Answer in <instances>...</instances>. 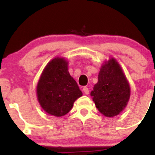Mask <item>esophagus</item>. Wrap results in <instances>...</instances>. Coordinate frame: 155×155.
Segmentation results:
<instances>
[{
    "label": "esophagus",
    "mask_w": 155,
    "mask_h": 155,
    "mask_svg": "<svg viewBox=\"0 0 155 155\" xmlns=\"http://www.w3.org/2000/svg\"><path fill=\"white\" fill-rule=\"evenodd\" d=\"M83 92H84V94H86V95H88V94L90 93V90H89V89L87 87H84Z\"/></svg>",
    "instance_id": "34e87169"
}]
</instances>
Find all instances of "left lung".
Listing matches in <instances>:
<instances>
[{
	"label": "left lung",
	"mask_w": 155,
	"mask_h": 155,
	"mask_svg": "<svg viewBox=\"0 0 155 155\" xmlns=\"http://www.w3.org/2000/svg\"><path fill=\"white\" fill-rule=\"evenodd\" d=\"M130 89L118 63L111 59L101 67L98 81L90 93L96 107L104 116L118 115L127 106Z\"/></svg>",
	"instance_id": "1"
}]
</instances>
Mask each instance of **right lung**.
Returning a JSON list of instances; mask_svg holds the SVG:
<instances>
[{"mask_svg": "<svg viewBox=\"0 0 155 155\" xmlns=\"http://www.w3.org/2000/svg\"><path fill=\"white\" fill-rule=\"evenodd\" d=\"M81 95L77 83L68 71V62L54 58L47 64L37 85L38 100L44 111L55 117L64 116Z\"/></svg>", "mask_w": 155, "mask_h": 155, "instance_id": "1", "label": "right lung"}]
</instances>
